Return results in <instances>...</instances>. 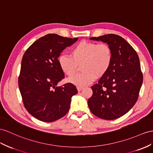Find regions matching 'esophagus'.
I'll list each match as a JSON object with an SVG mask.
<instances>
[{
  "mask_svg": "<svg viewBox=\"0 0 153 153\" xmlns=\"http://www.w3.org/2000/svg\"><path fill=\"white\" fill-rule=\"evenodd\" d=\"M83 88H84L83 87H77V91H78V92L81 91L82 90H83Z\"/></svg>",
  "mask_w": 153,
  "mask_h": 153,
  "instance_id": "34e87169",
  "label": "esophagus"
}]
</instances>
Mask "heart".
Instances as JSON below:
<instances>
[{"mask_svg": "<svg viewBox=\"0 0 153 153\" xmlns=\"http://www.w3.org/2000/svg\"><path fill=\"white\" fill-rule=\"evenodd\" d=\"M112 61V52L105 43L81 41L74 47L71 57L62 54L58 57L61 70L69 77L77 71L78 65H82L83 73L68 79L70 83L78 87H84L107 74Z\"/></svg>", "mask_w": 153, "mask_h": 153, "instance_id": "b5f03b06", "label": "heart"}]
</instances>
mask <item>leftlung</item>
<instances>
[{"instance_id": "obj_1", "label": "left lung", "mask_w": 153, "mask_h": 153, "mask_svg": "<svg viewBox=\"0 0 153 153\" xmlns=\"http://www.w3.org/2000/svg\"><path fill=\"white\" fill-rule=\"evenodd\" d=\"M111 47V67L98 83L91 87L92 96L88 100L89 109L101 119L112 120L131 110L138 98L143 83L140 59L134 48L123 38L114 34L91 37Z\"/></svg>"}]
</instances>
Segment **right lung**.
Instances as JSON below:
<instances>
[{
    "label": "right lung",
    "instance_id": "add662e5",
    "mask_svg": "<svg viewBox=\"0 0 153 153\" xmlns=\"http://www.w3.org/2000/svg\"><path fill=\"white\" fill-rule=\"evenodd\" d=\"M77 39L46 35L34 42L22 57L19 90L27 111L39 120L53 122L69 111L72 97L77 90L72 83L57 87L65 77L58 57Z\"/></svg>",
    "mask_w": 153,
    "mask_h": 153
}]
</instances>
